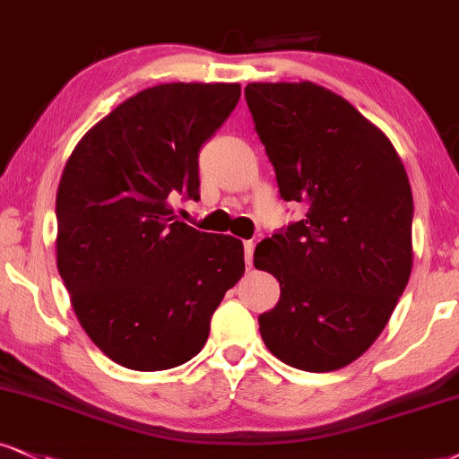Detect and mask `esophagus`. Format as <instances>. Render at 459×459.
Listing matches in <instances>:
<instances>
[{"label": "esophagus", "mask_w": 459, "mask_h": 459, "mask_svg": "<svg viewBox=\"0 0 459 459\" xmlns=\"http://www.w3.org/2000/svg\"><path fill=\"white\" fill-rule=\"evenodd\" d=\"M253 251H255V242L245 240V262H247V265L253 264Z\"/></svg>", "instance_id": "34e87169"}]
</instances>
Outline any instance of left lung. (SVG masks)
Returning a JSON list of instances; mask_svg holds the SVG:
<instances>
[{
	"label": "left lung",
	"instance_id": "1",
	"mask_svg": "<svg viewBox=\"0 0 459 459\" xmlns=\"http://www.w3.org/2000/svg\"><path fill=\"white\" fill-rule=\"evenodd\" d=\"M245 98L281 200L307 206L255 248V268L281 282L259 332L285 364L338 370L377 341L409 282V177L385 134L341 95L251 82Z\"/></svg>",
	"mask_w": 459,
	"mask_h": 459
}]
</instances>
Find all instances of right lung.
Masks as SVG:
<instances>
[{
  "label": "right lung",
  "mask_w": 459,
  "mask_h": 459,
  "mask_svg": "<svg viewBox=\"0 0 459 459\" xmlns=\"http://www.w3.org/2000/svg\"><path fill=\"white\" fill-rule=\"evenodd\" d=\"M240 84L169 82L118 104L82 135L56 191V268L89 338L132 370H168L206 344L245 273L238 238L204 234L169 202L200 200L197 157Z\"/></svg>",
  "instance_id": "right-lung-1"
}]
</instances>
